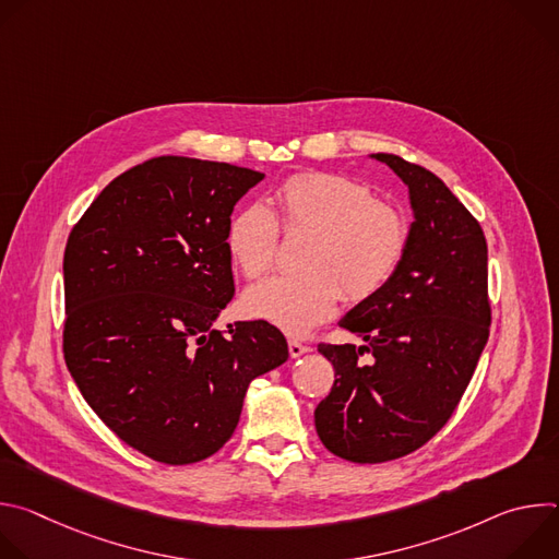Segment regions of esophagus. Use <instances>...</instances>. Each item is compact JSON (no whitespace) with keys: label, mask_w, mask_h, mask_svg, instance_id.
Instances as JSON below:
<instances>
[{"label":"esophagus","mask_w":559,"mask_h":559,"mask_svg":"<svg viewBox=\"0 0 559 559\" xmlns=\"http://www.w3.org/2000/svg\"><path fill=\"white\" fill-rule=\"evenodd\" d=\"M309 352H311L309 345H302V343H298V341H289V356H292V358H300V356H305V354H309Z\"/></svg>","instance_id":"obj_1"}]
</instances>
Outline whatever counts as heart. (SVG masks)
I'll return each mask as SVG.
<instances>
[{
  "label": "heart",
  "mask_w": 559,
  "mask_h": 559,
  "mask_svg": "<svg viewBox=\"0 0 559 559\" xmlns=\"http://www.w3.org/2000/svg\"><path fill=\"white\" fill-rule=\"evenodd\" d=\"M276 216L263 205L238 212L227 250L248 278L263 276L276 257L278 223L307 231L296 274L272 276L248 289L246 311L292 336H302L349 300L373 296L397 270L407 248L405 216L369 190L334 173H300L274 192Z\"/></svg>",
  "instance_id": "1"
}]
</instances>
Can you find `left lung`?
<instances>
[{"mask_svg": "<svg viewBox=\"0 0 559 559\" xmlns=\"http://www.w3.org/2000/svg\"><path fill=\"white\" fill-rule=\"evenodd\" d=\"M369 156L409 188L414 223L393 276L341 318L365 345H318L336 380L313 412L316 433L358 464L403 457L447 425L491 325L480 223L433 173L395 154Z\"/></svg>", "mask_w": 559, "mask_h": 559, "instance_id": "1", "label": "left lung"}]
</instances>
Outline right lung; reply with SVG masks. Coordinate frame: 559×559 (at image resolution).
Returning <instances> with one entry per match:
<instances>
[{
  "instance_id": "right-lung-1",
  "label": "right lung",
  "mask_w": 559,
  "mask_h": 559,
  "mask_svg": "<svg viewBox=\"0 0 559 559\" xmlns=\"http://www.w3.org/2000/svg\"><path fill=\"white\" fill-rule=\"evenodd\" d=\"M265 175L156 156L110 181L63 254V358L93 412L164 464L216 453L250 382L289 356L265 321L212 323L234 296L227 227Z\"/></svg>"
}]
</instances>
